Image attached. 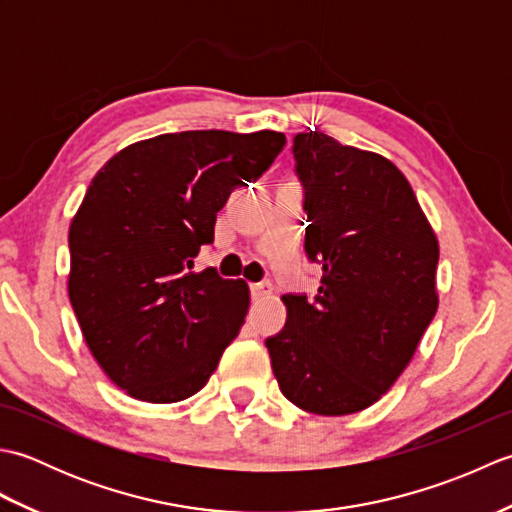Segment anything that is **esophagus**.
<instances>
[{"label": "esophagus", "instance_id": "34e87169", "mask_svg": "<svg viewBox=\"0 0 512 512\" xmlns=\"http://www.w3.org/2000/svg\"><path fill=\"white\" fill-rule=\"evenodd\" d=\"M250 292H253V297H268L270 292H273V286H270V281H259V284H250Z\"/></svg>", "mask_w": 512, "mask_h": 512}]
</instances>
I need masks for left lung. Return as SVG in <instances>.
<instances>
[{
  "instance_id": "obj_1",
  "label": "left lung",
  "mask_w": 512,
  "mask_h": 512,
  "mask_svg": "<svg viewBox=\"0 0 512 512\" xmlns=\"http://www.w3.org/2000/svg\"><path fill=\"white\" fill-rule=\"evenodd\" d=\"M319 292L284 295V330L266 339L292 405L319 416L363 411L396 383L438 310V239L411 184L387 158L310 129L292 140Z\"/></svg>"
}]
</instances>
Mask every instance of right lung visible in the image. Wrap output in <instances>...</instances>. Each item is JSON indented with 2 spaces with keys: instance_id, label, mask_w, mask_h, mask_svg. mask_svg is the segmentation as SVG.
<instances>
[{
  "instance_id": "1",
  "label": "right lung",
  "mask_w": 512,
  "mask_h": 512,
  "mask_svg": "<svg viewBox=\"0 0 512 512\" xmlns=\"http://www.w3.org/2000/svg\"><path fill=\"white\" fill-rule=\"evenodd\" d=\"M286 145L279 132L162 134L118 151L70 224V303L96 363L129 396L167 405L206 385L242 328L248 286L193 273L228 195Z\"/></svg>"
}]
</instances>
